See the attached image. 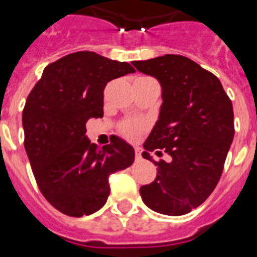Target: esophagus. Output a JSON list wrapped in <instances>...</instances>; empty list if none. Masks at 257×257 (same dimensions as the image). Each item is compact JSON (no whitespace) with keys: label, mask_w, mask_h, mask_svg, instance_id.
<instances>
[{"label":"esophagus","mask_w":257,"mask_h":257,"mask_svg":"<svg viewBox=\"0 0 257 257\" xmlns=\"http://www.w3.org/2000/svg\"><path fill=\"white\" fill-rule=\"evenodd\" d=\"M136 160H137V161L143 160V156H141V149H140V148H136Z\"/></svg>","instance_id":"obj_1"}]
</instances>
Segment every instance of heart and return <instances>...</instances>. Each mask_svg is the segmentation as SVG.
<instances>
[{
	"instance_id": "b5f03b06",
	"label": "heart",
	"mask_w": 257,
	"mask_h": 257,
	"mask_svg": "<svg viewBox=\"0 0 257 257\" xmlns=\"http://www.w3.org/2000/svg\"><path fill=\"white\" fill-rule=\"evenodd\" d=\"M141 124L139 122H128V124L124 125V133L125 136H128L129 139H136V137H139V135L141 133Z\"/></svg>"
}]
</instances>
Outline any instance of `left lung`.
I'll return each mask as SVG.
<instances>
[{"label": "left lung", "instance_id": "8db88e82", "mask_svg": "<svg viewBox=\"0 0 257 257\" xmlns=\"http://www.w3.org/2000/svg\"><path fill=\"white\" fill-rule=\"evenodd\" d=\"M132 64L162 88L158 120L143 152L158 166L157 177L140 194L153 211L185 215L207 199L222 176L235 133L232 103L215 75L186 56L166 54ZM161 150L169 160L154 162L149 152Z\"/></svg>", "mask_w": 257, "mask_h": 257}]
</instances>
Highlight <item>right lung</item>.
<instances>
[{
  "label": "right lung",
  "mask_w": 257,
  "mask_h": 257,
  "mask_svg": "<svg viewBox=\"0 0 257 257\" xmlns=\"http://www.w3.org/2000/svg\"><path fill=\"white\" fill-rule=\"evenodd\" d=\"M135 68L91 51L63 56L43 70L22 113L25 150L39 190L56 210L91 215L109 195L110 174L129 168L135 149L122 139L97 148L85 122L103 117L108 81Z\"/></svg>",
  "instance_id": "add662e5"
}]
</instances>
